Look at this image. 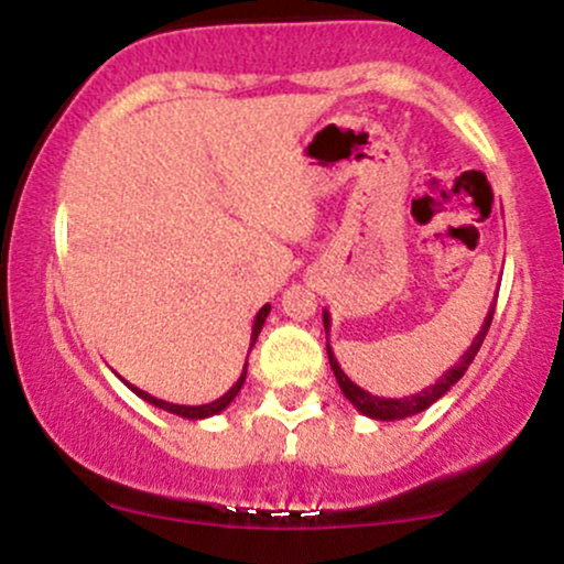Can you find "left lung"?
I'll list each match as a JSON object with an SVG mask.
<instances>
[{
  "instance_id": "left-lung-1",
  "label": "left lung",
  "mask_w": 564,
  "mask_h": 564,
  "mask_svg": "<svg viewBox=\"0 0 564 564\" xmlns=\"http://www.w3.org/2000/svg\"><path fill=\"white\" fill-rule=\"evenodd\" d=\"M494 307H497V302H494L491 307H488L486 321H484V325H480V330L476 334V338H473L470 347L465 349V355L459 357L457 362H454L452 368L446 370L436 383L429 386V389H423V391H417V393H410V397H399V399L376 397V393L365 391L362 386H357L355 381H351L347 372L341 370V365H338L334 349H330V341H328V338H325V349H328V362H330V370H334V376H336V381H338V389H341L344 397H347L349 402L355 404L357 412H362L365 417H372V420H404V417L417 415V412L429 410V406L433 402H438V399L444 397V393L449 391L452 386L465 376V370L470 368V362H473V359H476L480 344H484V338L488 334V325H491V317H494ZM323 325H325V334H328V330H330L328 310H323Z\"/></svg>"
}]
</instances>
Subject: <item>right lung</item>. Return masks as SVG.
I'll list each match as a JSON object with an SVG mask.
<instances>
[{
	"label": "right lung",
	"instance_id": "1",
	"mask_svg": "<svg viewBox=\"0 0 564 564\" xmlns=\"http://www.w3.org/2000/svg\"><path fill=\"white\" fill-rule=\"evenodd\" d=\"M268 315H270V304H264V307H262L260 312H257V317H254V325H252V338H249V351H252L254 341H257V336H260L262 325H264V321H268ZM120 381H123V378H120ZM243 381H247V362H243V370H241L239 381H236L234 386H230V389H228L226 393H223L220 399H215V402H209V404H196V406L165 402V399H158V397H152V393L141 391L139 386H133V383H128V381H123V383L128 386V389H131V391L135 393V397H141V399H144V402H149V404H154V406H158V410H165V412H171V415H178V417H183V420H205V417L220 415V412L226 410V406H228L230 402H234L236 393L241 391Z\"/></svg>",
	"mask_w": 564,
	"mask_h": 564
}]
</instances>
